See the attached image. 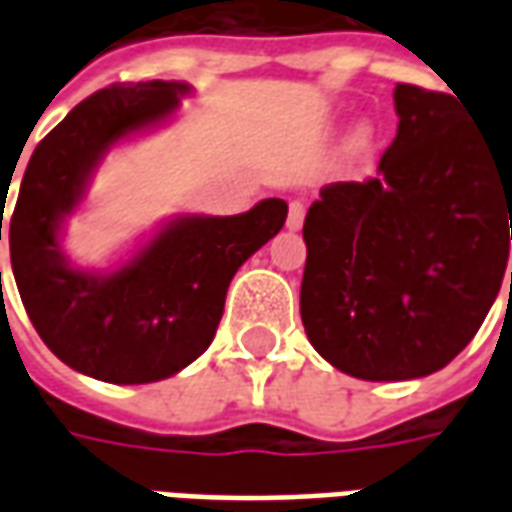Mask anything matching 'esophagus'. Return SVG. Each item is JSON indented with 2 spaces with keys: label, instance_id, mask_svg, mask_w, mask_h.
Returning <instances> with one entry per match:
<instances>
[{
  "label": "esophagus",
  "instance_id": "34e87169",
  "mask_svg": "<svg viewBox=\"0 0 512 512\" xmlns=\"http://www.w3.org/2000/svg\"><path fill=\"white\" fill-rule=\"evenodd\" d=\"M301 224H304V205L301 202H290L288 230H301Z\"/></svg>",
  "mask_w": 512,
  "mask_h": 512
}]
</instances>
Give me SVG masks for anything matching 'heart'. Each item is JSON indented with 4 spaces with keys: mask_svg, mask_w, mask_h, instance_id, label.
I'll return each mask as SVG.
<instances>
[{
    "mask_svg": "<svg viewBox=\"0 0 512 512\" xmlns=\"http://www.w3.org/2000/svg\"><path fill=\"white\" fill-rule=\"evenodd\" d=\"M365 145H367V131L365 128H356L354 136H351V147L359 150V147H365Z\"/></svg>",
    "mask_w": 512,
    "mask_h": 512,
    "instance_id": "heart-1",
    "label": "heart"
}]
</instances>
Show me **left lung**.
I'll use <instances>...</instances> for the list:
<instances>
[{
    "label": "left lung",
    "mask_w": 512,
    "mask_h": 512,
    "mask_svg": "<svg viewBox=\"0 0 512 512\" xmlns=\"http://www.w3.org/2000/svg\"><path fill=\"white\" fill-rule=\"evenodd\" d=\"M395 112L376 178L323 186L304 219V332L362 381L450 365L483 326L512 241V150L447 93L397 84Z\"/></svg>",
    "instance_id": "obj_1"
}]
</instances>
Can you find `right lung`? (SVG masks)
<instances>
[{
	"mask_svg": "<svg viewBox=\"0 0 512 512\" xmlns=\"http://www.w3.org/2000/svg\"><path fill=\"white\" fill-rule=\"evenodd\" d=\"M189 93L161 79L98 90L35 147L21 178L10 263L24 310L51 354L106 384H150L191 365L211 345L235 271L288 216L277 197L238 216H175L115 271L71 266L62 224L98 164L117 142L164 126Z\"/></svg>",
	"mask_w": 512,
	"mask_h": 512,
	"instance_id": "1",
	"label": "right lung"
}]
</instances>
